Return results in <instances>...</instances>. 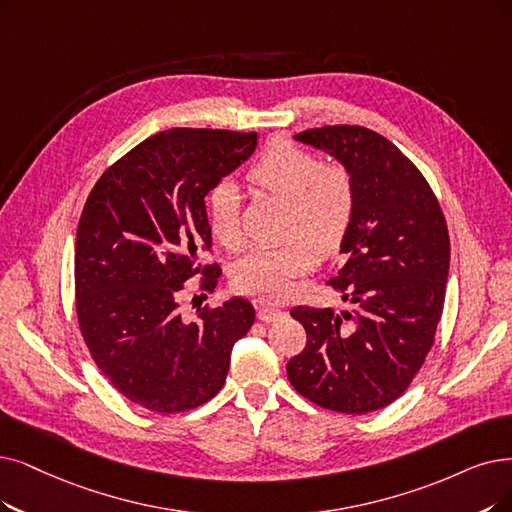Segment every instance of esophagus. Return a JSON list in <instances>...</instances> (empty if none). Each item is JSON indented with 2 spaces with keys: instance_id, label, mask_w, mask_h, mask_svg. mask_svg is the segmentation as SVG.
<instances>
[{
  "instance_id": "1",
  "label": "esophagus",
  "mask_w": 512,
  "mask_h": 512,
  "mask_svg": "<svg viewBox=\"0 0 512 512\" xmlns=\"http://www.w3.org/2000/svg\"><path fill=\"white\" fill-rule=\"evenodd\" d=\"M283 315H285V311L279 309V306H273V304H260V306H258V319H260V321L273 323V321L281 319Z\"/></svg>"
}]
</instances>
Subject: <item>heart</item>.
Returning a JSON list of instances; mask_svg holds the SVG:
<instances>
[{
  "label": "heart",
  "mask_w": 512,
  "mask_h": 512,
  "mask_svg": "<svg viewBox=\"0 0 512 512\" xmlns=\"http://www.w3.org/2000/svg\"><path fill=\"white\" fill-rule=\"evenodd\" d=\"M248 178L260 191L285 201L283 237L277 245H262L235 262L233 288L256 298H279L294 279L313 269L315 250L334 254L351 231L357 212V187L349 168L319 157L288 138H273ZM212 235L227 250H239L243 233L237 193L227 182L208 195Z\"/></svg>",
  "instance_id": "1"
}]
</instances>
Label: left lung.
I'll return each instance as SVG.
<instances>
[{
	"label": "left lung",
	"instance_id": "obj_1",
	"mask_svg": "<svg viewBox=\"0 0 512 512\" xmlns=\"http://www.w3.org/2000/svg\"><path fill=\"white\" fill-rule=\"evenodd\" d=\"M296 140L330 151L353 174L357 212L332 285L351 311L294 306L306 332L288 378L311 403L367 414L393 403L431 353L449 273L439 199L391 140L363 126H323Z\"/></svg>",
	"mask_w": 512,
	"mask_h": 512
}]
</instances>
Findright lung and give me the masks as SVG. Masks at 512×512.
<instances>
[{"instance_id": "1", "label": "right lung", "mask_w": 512, "mask_h": 512, "mask_svg": "<svg viewBox=\"0 0 512 512\" xmlns=\"http://www.w3.org/2000/svg\"><path fill=\"white\" fill-rule=\"evenodd\" d=\"M256 132L174 128L142 140L102 172L79 218L75 311L88 351L115 391L180 414L224 386L233 344L256 311L248 298L180 315L193 277L214 292L218 262L203 197L256 149ZM195 300V298H193Z\"/></svg>"}]
</instances>
